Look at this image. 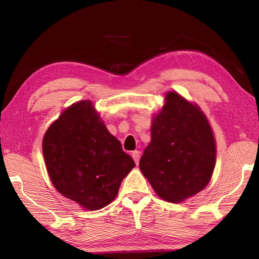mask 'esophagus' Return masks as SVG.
I'll return each mask as SVG.
<instances>
[{
	"label": "esophagus",
	"instance_id": "obj_1",
	"mask_svg": "<svg viewBox=\"0 0 259 259\" xmlns=\"http://www.w3.org/2000/svg\"><path fill=\"white\" fill-rule=\"evenodd\" d=\"M133 158H134L135 162H136L137 164H138L139 159H140V151H139V150H135V151L133 152Z\"/></svg>",
	"mask_w": 259,
	"mask_h": 259
}]
</instances>
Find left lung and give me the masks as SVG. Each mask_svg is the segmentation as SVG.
Wrapping results in <instances>:
<instances>
[{
  "mask_svg": "<svg viewBox=\"0 0 259 259\" xmlns=\"http://www.w3.org/2000/svg\"><path fill=\"white\" fill-rule=\"evenodd\" d=\"M216 161L210 125L200 109L169 92L161 112L153 118L151 142L139 167L157 195L180 202L208 185Z\"/></svg>",
  "mask_w": 259,
  "mask_h": 259,
  "instance_id": "left-lung-1",
  "label": "left lung"
}]
</instances>
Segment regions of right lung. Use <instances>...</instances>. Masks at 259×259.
<instances>
[{"mask_svg": "<svg viewBox=\"0 0 259 259\" xmlns=\"http://www.w3.org/2000/svg\"><path fill=\"white\" fill-rule=\"evenodd\" d=\"M42 149L53 186L89 210L109 205L136 166L88 100L72 104L50 125Z\"/></svg>", "mask_w": 259, "mask_h": 259, "instance_id": "obj_1", "label": "right lung"}]
</instances>
